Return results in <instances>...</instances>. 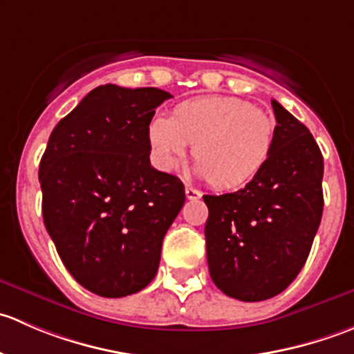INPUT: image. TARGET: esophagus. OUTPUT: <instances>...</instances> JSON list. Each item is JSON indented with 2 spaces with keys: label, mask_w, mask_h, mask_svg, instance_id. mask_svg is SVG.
Returning a JSON list of instances; mask_svg holds the SVG:
<instances>
[{
  "label": "esophagus",
  "mask_w": 354,
  "mask_h": 354,
  "mask_svg": "<svg viewBox=\"0 0 354 354\" xmlns=\"http://www.w3.org/2000/svg\"><path fill=\"white\" fill-rule=\"evenodd\" d=\"M185 195H187L188 200H197V198L202 197V194H200L197 188L188 187V185H187V188H185Z\"/></svg>",
  "instance_id": "obj_1"
}]
</instances>
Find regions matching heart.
<instances>
[{
    "instance_id": "obj_1",
    "label": "heart",
    "mask_w": 354,
    "mask_h": 354,
    "mask_svg": "<svg viewBox=\"0 0 354 354\" xmlns=\"http://www.w3.org/2000/svg\"><path fill=\"white\" fill-rule=\"evenodd\" d=\"M274 138L276 124L266 113L230 95L190 99L149 123L160 169L173 171L192 144L195 171L219 190L240 188L257 176L272 154Z\"/></svg>"
}]
</instances>
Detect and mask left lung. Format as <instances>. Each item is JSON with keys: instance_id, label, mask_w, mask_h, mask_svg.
Wrapping results in <instances>:
<instances>
[{"instance_id": "obj_1", "label": "left lung", "mask_w": 354, "mask_h": 354, "mask_svg": "<svg viewBox=\"0 0 354 354\" xmlns=\"http://www.w3.org/2000/svg\"><path fill=\"white\" fill-rule=\"evenodd\" d=\"M266 166L241 190L203 195L209 272L224 295L263 301L286 289L308 259L324 210V157L308 128L277 101Z\"/></svg>"}]
</instances>
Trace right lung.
<instances>
[{"instance_id":"right-lung-1","label":"right lung","mask_w":354,"mask_h":354,"mask_svg":"<svg viewBox=\"0 0 354 354\" xmlns=\"http://www.w3.org/2000/svg\"><path fill=\"white\" fill-rule=\"evenodd\" d=\"M173 97L106 84L55 127L39 164L42 217L68 272L104 298L144 289L185 203L176 176L151 166L149 123Z\"/></svg>"}]
</instances>
